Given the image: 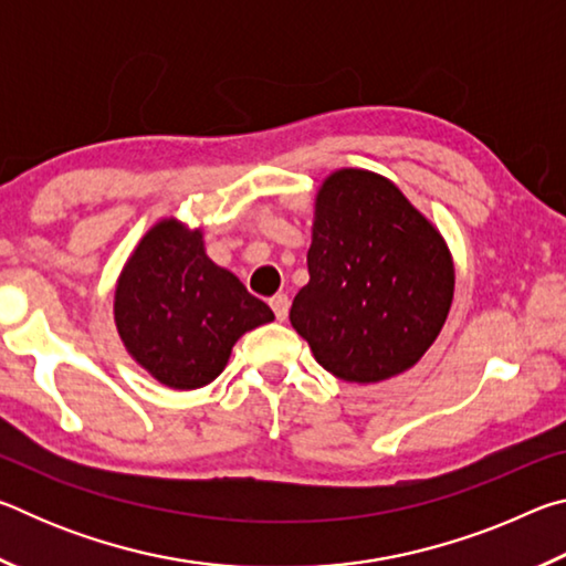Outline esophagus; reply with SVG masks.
<instances>
[{
  "mask_svg": "<svg viewBox=\"0 0 566 566\" xmlns=\"http://www.w3.org/2000/svg\"><path fill=\"white\" fill-rule=\"evenodd\" d=\"M270 306L274 310V317L280 319V322H284L286 314H290V296H286V294H274L272 300H270Z\"/></svg>",
  "mask_w": 566,
  "mask_h": 566,
  "instance_id": "34e87169",
  "label": "esophagus"
}]
</instances>
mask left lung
I'll return each mask as SVG.
<instances>
[{"instance_id":"left-lung-1","label":"left lung","mask_w":566,"mask_h":566,"mask_svg":"<svg viewBox=\"0 0 566 566\" xmlns=\"http://www.w3.org/2000/svg\"><path fill=\"white\" fill-rule=\"evenodd\" d=\"M306 266L292 327L324 369L354 385L415 367L454 300L444 237L395 181L369 169H337L322 181Z\"/></svg>"}]
</instances>
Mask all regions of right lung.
I'll return each mask as SVG.
<instances>
[{
	"instance_id": "add662e5",
	"label": "right lung",
	"mask_w": 566,
	"mask_h": 566,
	"mask_svg": "<svg viewBox=\"0 0 566 566\" xmlns=\"http://www.w3.org/2000/svg\"><path fill=\"white\" fill-rule=\"evenodd\" d=\"M274 319L262 300L205 252L202 229L159 219L134 247L114 290V324L129 357L169 389L222 375L242 334Z\"/></svg>"
}]
</instances>
